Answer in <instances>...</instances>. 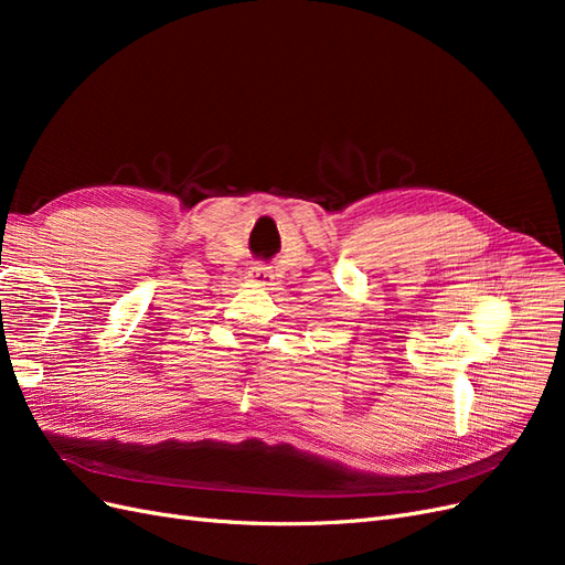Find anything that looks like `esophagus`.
<instances>
[{"instance_id":"obj_1","label":"esophagus","mask_w":565,"mask_h":565,"mask_svg":"<svg viewBox=\"0 0 565 565\" xmlns=\"http://www.w3.org/2000/svg\"><path fill=\"white\" fill-rule=\"evenodd\" d=\"M249 278H252L256 285H268L270 278H273V270H270V266L254 264L252 270H249Z\"/></svg>"}]
</instances>
